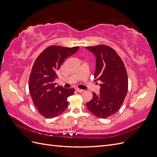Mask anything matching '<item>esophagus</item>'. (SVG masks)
Segmentation results:
<instances>
[{"instance_id":"34e87169","label":"esophagus","mask_w":157,"mask_h":157,"mask_svg":"<svg viewBox=\"0 0 157 157\" xmlns=\"http://www.w3.org/2000/svg\"><path fill=\"white\" fill-rule=\"evenodd\" d=\"M76 91H77V92H83L84 90H82V89H79V88H76Z\"/></svg>"}]
</instances>
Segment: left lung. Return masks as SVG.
Returning <instances> with one entry per match:
<instances>
[{
    "mask_svg": "<svg viewBox=\"0 0 157 157\" xmlns=\"http://www.w3.org/2000/svg\"><path fill=\"white\" fill-rule=\"evenodd\" d=\"M86 48L96 57L95 82L101 81L99 94L93 92L86 103L88 110L99 118H107L121 108L128 92V75L122 60L112 48L105 45Z\"/></svg>",
    "mask_w": 157,
    "mask_h": 157,
    "instance_id": "1",
    "label": "left lung"
}]
</instances>
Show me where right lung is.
<instances>
[{
    "instance_id": "obj_1",
    "label": "right lung",
    "mask_w": 157,
    "mask_h": 157,
    "mask_svg": "<svg viewBox=\"0 0 157 157\" xmlns=\"http://www.w3.org/2000/svg\"><path fill=\"white\" fill-rule=\"evenodd\" d=\"M73 48L50 46L36 59L29 80V88L33 101L41 115L52 118L63 113L69 103L67 98L73 95L74 88L65 89L57 86L56 72L63 61L78 51Z\"/></svg>"
}]
</instances>
